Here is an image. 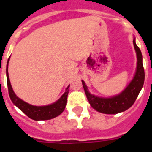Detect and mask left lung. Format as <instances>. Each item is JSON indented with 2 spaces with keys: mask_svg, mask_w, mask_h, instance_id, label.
<instances>
[{
  "mask_svg": "<svg viewBox=\"0 0 152 152\" xmlns=\"http://www.w3.org/2000/svg\"><path fill=\"white\" fill-rule=\"evenodd\" d=\"M135 50L137 52V67L135 76L128 87L119 95L111 98L98 97L89 92L88 87L82 80L89 103L95 110L106 114H115L126 110L133 105L144 83V69L142 61V53L133 39Z\"/></svg>",
  "mask_w": 152,
  "mask_h": 152,
  "instance_id": "left-lung-1",
  "label": "left lung"
}]
</instances>
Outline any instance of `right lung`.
<instances>
[{"label": "right lung", "instance_id": "obj_1", "mask_svg": "<svg viewBox=\"0 0 152 152\" xmlns=\"http://www.w3.org/2000/svg\"><path fill=\"white\" fill-rule=\"evenodd\" d=\"M9 59L8 61L7 64V68H6V75H7V84H8V94L10 96V99L12 100L14 105L17 106L20 110L31 118L34 121H41V120H50L52 118H54L60 115L61 113L64 111L67 102V97L69 91V86L65 90V92L62 95V96L60 98L57 102H55L54 103L48 105V106H32L31 104L27 103L26 102L23 101L20 99V98H18L12 90V88L11 86L9 77H8V64Z\"/></svg>", "mask_w": 152, "mask_h": 152}]
</instances>
